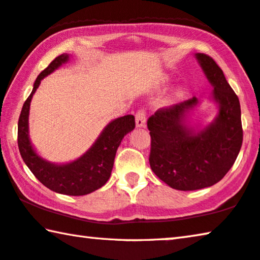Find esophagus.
I'll use <instances>...</instances> for the list:
<instances>
[{
  "label": "esophagus",
  "instance_id": "esophagus-1",
  "mask_svg": "<svg viewBox=\"0 0 260 260\" xmlns=\"http://www.w3.org/2000/svg\"><path fill=\"white\" fill-rule=\"evenodd\" d=\"M146 121L147 118L145 111H138L137 115H135V125H137V127H140V128H141V127H146Z\"/></svg>",
  "mask_w": 260,
  "mask_h": 260
}]
</instances>
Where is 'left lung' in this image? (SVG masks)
Segmentation results:
<instances>
[{"mask_svg":"<svg viewBox=\"0 0 260 260\" xmlns=\"http://www.w3.org/2000/svg\"><path fill=\"white\" fill-rule=\"evenodd\" d=\"M194 57L213 86L209 102L217 114L206 126L191 125V113L203 101L193 97L148 119L151 170L169 186L179 191L209 187L223 178L236 160L243 141L241 105L222 69L211 56Z\"/></svg>","mask_w":260,"mask_h":260,"instance_id":"8db88e82","label":"left lung"}]
</instances>
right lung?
<instances>
[{"mask_svg": "<svg viewBox=\"0 0 260 260\" xmlns=\"http://www.w3.org/2000/svg\"><path fill=\"white\" fill-rule=\"evenodd\" d=\"M71 55L61 54L39 74L34 89L23 105L18 120V148L27 168L39 182L60 194L85 196L101 188L108 182L114 157L123 137L134 129V115H123L110 121L93 145L80 157L68 163H53L36 151L28 135V114L32 97L41 80L61 66L67 63Z\"/></svg>", "mask_w": 260, "mask_h": 260, "instance_id": "1", "label": "right lung"}]
</instances>
